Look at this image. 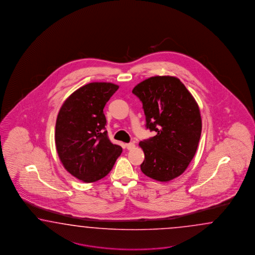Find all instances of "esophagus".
Wrapping results in <instances>:
<instances>
[{
	"instance_id": "obj_1",
	"label": "esophagus",
	"mask_w": 255,
	"mask_h": 255,
	"mask_svg": "<svg viewBox=\"0 0 255 255\" xmlns=\"http://www.w3.org/2000/svg\"><path fill=\"white\" fill-rule=\"evenodd\" d=\"M125 147H127V149L131 150L135 147V145L133 143H128V144H125Z\"/></svg>"
}]
</instances>
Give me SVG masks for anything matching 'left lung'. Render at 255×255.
<instances>
[{"mask_svg":"<svg viewBox=\"0 0 255 255\" xmlns=\"http://www.w3.org/2000/svg\"><path fill=\"white\" fill-rule=\"evenodd\" d=\"M143 103L147 128L157 134L139 143L140 165L148 178L168 182L183 174L193 160L202 131L200 109L178 77L156 76L132 89Z\"/></svg>","mask_w":255,"mask_h":255,"instance_id":"1","label":"left lung"}]
</instances>
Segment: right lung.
I'll use <instances>...</instances> for the list:
<instances>
[{"label": "right lung", "instance_id": "add662e5", "mask_svg": "<svg viewBox=\"0 0 255 255\" xmlns=\"http://www.w3.org/2000/svg\"><path fill=\"white\" fill-rule=\"evenodd\" d=\"M118 89L111 82L82 86L66 98L58 113L57 153L65 170L86 183L105 178L123 152L108 138L103 111Z\"/></svg>", "mask_w": 255, "mask_h": 255}]
</instances>
